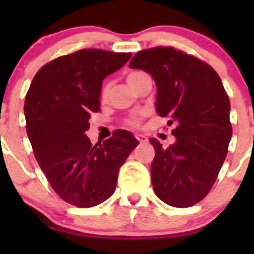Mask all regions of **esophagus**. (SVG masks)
I'll list each match as a JSON object with an SVG mask.
<instances>
[{
  "label": "esophagus",
  "mask_w": 254,
  "mask_h": 254,
  "mask_svg": "<svg viewBox=\"0 0 254 254\" xmlns=\"http://www.w3.org/2000/svg\"><path fill=\"white\" fill-rule=\"evenodd\" d=\"M135 137H136L137 141L139 142V143H147V142H148V137L142 135V133H136Z\"/></svg>",
  "instance_id": "1"
}]
</instances>
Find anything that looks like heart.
I'll list each match as a JSON object with an SVG mask.
<instances>
[{"mask_svg": "<svg viewBox=\"0 0 254 254\" xmlns=\"http://www.w3.org/2000/svg\"><path fill=\"white\" fill-rule=\"evenodd\" d=\"M137 74H139V72H131L129 76H127V78L135 76V75H137ZM105 94H106V89H104V95H105ZM127 124L130 125V127H137V125L139 124V118H137V117L131 118V119H129V121L127 122Z\"/></svg>", "mask_w": 254, "mask_h": 254, "instance_id": "heart-1", "label": "heart"}]
</instances>
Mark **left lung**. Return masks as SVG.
<instances>
[{"label": "left lung", "instance_id": "obj_1", "mask_svg": "<svg viewBox=\"0 0 254 254\" xmlns=\"http://www.w3.org/2000/svg\"><path fill=\"white\" fill-rule=\"evenodd\" d=\"M129 66L149 72L157 88V115L177 123L176 142L168 148L150 138L154 192L176 208L194 205L214 185L232 137L222 81L209 64L164 46L137 52Z\"/></svg>", "mask_w": 254, "mask_h": 254}]
</instances>
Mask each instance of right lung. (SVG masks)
<instances>
[{"label":"right lung","mask_w":254,"mask_h":254,"mask_svg":"<svg viewBox=\"0 0 254 254\" xmlns=\"http://www.w3.org/2000/svg\"><path fill=\"white\" fill-rule=\"evenodd\" d=\"M131 54L88 49L45 64L25 99L26 131L51 188L66 203L92 208L116 190L118 172L138 141L117 130L93 145L86 136L92 112L100 111L104 78Z\"/></svg>","instance_id":"1"}]
</instances>
